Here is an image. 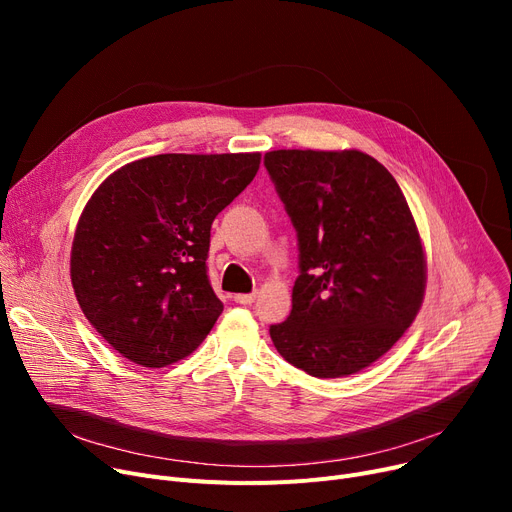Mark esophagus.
<instances>
[{
    "label": "esophagus",
    "mask_w": 512,
    "mask_h": 512,
    "mask_svg": "<svg viewBox=\"0 0 512 512\" xmlns=\"http://www.w3.org/2000/svg\"><path fill=\"white\" fill-rule=\"evenodd\" d=\"M255 299H257L255 292H249V294H234V301H236L238 305H251V303H255Z\"/></svg>",
    "instance_id": "obj_1"
}]
</instances>
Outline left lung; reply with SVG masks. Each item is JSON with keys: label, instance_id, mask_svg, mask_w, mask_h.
<instances>
[{"label": "left lung", "instance_id": "left-lung-1", "mask_svg": "<svg viewBox=\"0 0 512 512\" xmlns=\"http://www.w3.org/2000/svg\"><path fill=\"white\" fill-rule=\"evenodd\" d=\"M297 230L292 311L270 326L278 353L313 378H344L388 353L421 307L425 257L394 176L361 151L263 157Z\"/></svg>", "mask_w": 512, "mask_h": 512}]
</instances>
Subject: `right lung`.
<instances>
[{
  "instance_id": "1",
  "label": "right lung",
  "mask_w": 512,
  "mask_h": 512,
  "mask_svg": "<svg viewBox=\"0 0 512 512\" xmlns=\"http://www.w3.org/2000/svg\"><path fill=\"white\" fill-rule=\"evenodd\" d=\"M259 153H166L126 164L80 215L76 301L116 351L166 367L205 340L224 305L207 276L211 224L259 170Z\"/></svg>"
}]
</instances>
